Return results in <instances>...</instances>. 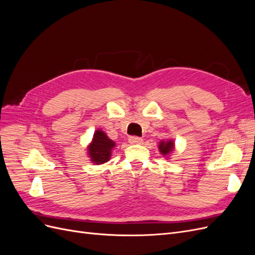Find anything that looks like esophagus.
I'll return each mask as SVG.
<instances>
[{
	"label": "esophagus",
	"instance_id": "esophagus-1",
	"mask_svg": "<svg viewBox=\"0 0 255 255\" xmlns=\"http://www.w3.org/2000/svg\"><path fill=\"white\" fill-rule=\"evenodd\" d=\"M128 142L130 144H138V143H141L142 142V139H141L140 137H138V136H130L128 138Z\"/></svg>",
	"mask_w": 255,
	"mask_h": 255
}]
</instances>
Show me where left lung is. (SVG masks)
I'll list each match as a JSON object with an SVG mask.
<instances>
[{
	"label": "left lung",
	"instance_id": "obj_1",
	"mask_svg": "<svg viewBox=\"0 0 255 255\" xmlns=\"http://www.w3.org/2000/svg\"><path fill=\"white\" fill-rule=\"evenodd\" d=\"M173 141L172 140H169V141H160L159 143V151L160 153L163 154V155H167V154L170 153L173 149Z\"/></svg>",
	"mask_w": 255,
	"mask_h": 255
}]
</instances>
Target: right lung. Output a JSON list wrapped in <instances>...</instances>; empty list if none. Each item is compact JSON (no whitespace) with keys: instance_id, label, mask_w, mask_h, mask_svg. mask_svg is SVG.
I'll return each mask as SVG.
<instances>
[{"instance_id":"obj_1","label":"right lung","mask_w":255,"mask_h":255,"mask_svg":"<svg viewBox=\"0 0 255 255\" xmlns=\"http://www.w3.org/2000/svg\"><path fill=\"white\" fill-rule=\"evenodd\" d=\"M115 142L111 140L101 129H98L89 145V156L95 164H103L110 159Z\"/></svg>"}]
</instances>
